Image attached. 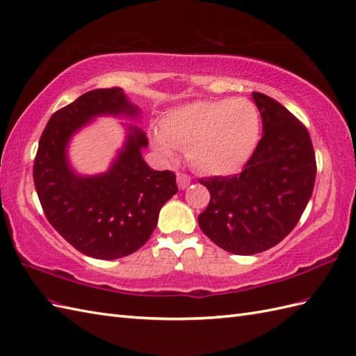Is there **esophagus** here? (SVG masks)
<instances>
[{
	"instance_id": "1",
	"label": "esophagus",
	"mask_w": 356,
	"mask_h": 356,
	"mask_svg": "<svg viewBox=\"0 0 356 356\" xmlns=\"http://www.w3.org/2000/svg\"><path fill=\"white\" fill-rule=\"evenodd\" d=\"M190 177L188 175H186V173H177V183H178V187L181 188V190H184L186 187H188V184H190Z\"/></svg>"
}]
</instances>
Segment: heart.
<instances>
[{
    "instance_id": "obj_1",
    "label": "heart",
    "mask_w": 356,
    "mask_h": 356,
    "mask_svg": "<svg viewBox=\"0 0 356 356\" xmlns=\"http://www.w3.org/2000/svg\"><path fill=\"white\" fill-rule=\"evenodd\" d=\"M151 134L154 149L166 159L186 148L187 160L205 175H231L252 157L259 138V115L243 98L202 99L172 108Z\"/></svg>"
}]
</instances>
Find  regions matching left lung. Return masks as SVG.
Instances as JSON below:
<instances>
[{
  "mask_svg": "<svg viewBox=\"0 0 356 356\" xmlns=\"http://www.w3.org/2000/svg\"><path fill=\"white\" fill-rule=\"evenodd\" d=\"M252 98L263 137L243 172L199 179L211 196L197 216L199 227L237 255L264 252L289 236L313 195L317 172L308 129L278 101L259 92Z\"/></svg>",
  "mask_w": 356,
  "mask_h": 356,
  "instance_id": "8db88e82",
  "label": "left lung"
}]
</instances>
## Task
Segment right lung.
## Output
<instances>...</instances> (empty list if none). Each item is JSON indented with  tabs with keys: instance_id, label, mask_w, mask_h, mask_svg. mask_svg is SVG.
Listing matches in <instances>:
<instances>
[{
	"instance_id": "1",
	"label": "right lung",
	"mask_w": 356,
	"mask_h": 356,
	"mask_svg": "<svg viewBox=\"0 0 356 356\" xmlns=\"http://www.w3.org/2000/svg\"><path fill=\"white\" fill-rule=\"evenodd\" d=\"M98 116L138 119L140 108L120 88L81 95L56 111L43 129L33 178L48 222L81 254L122 258L140 249L157 227L161 207L178 192L170 170H154L142 157L143 129L127 127V140L107 172L80 175L67 160V145Z\"/></svg>"
}]
</instances>
